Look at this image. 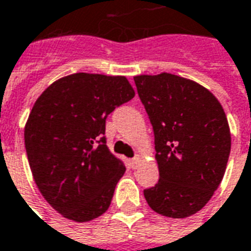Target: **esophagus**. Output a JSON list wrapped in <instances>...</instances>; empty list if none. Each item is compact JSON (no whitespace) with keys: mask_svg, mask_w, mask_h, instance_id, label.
<instances>
[{"mask_svg":"<svg viewBox=\"0 0 251 251\" xmlns=\"http://www.w3.org/2000/svg\"><path fill=\"white\" fill-rule=\"evenodd\" d=\"M139 162H140V158H139V156H135V158L129 160V167L136 168L139 166Z\"/></svg>","mask_w":251,"mask_h":251,"instance_id":"obj_1","label":"esophagus"}]
</instances>
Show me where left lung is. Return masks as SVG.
I'll return each instance as SVG.
<instances>
[{
	"instance_id": "obj_1",
	"label": "left lung",
	"mask_w": 251,
	"mask_h": 251,
	"mask_svg": "<svg viewBox=\"0 0 251 251\" xmlns=\"http://www.w3.org/2000/svg\"><path fill=\"white\" fill-rule=\"evenodd\" d=\"M155 136L159 180L144 190L148 206L168 218L198 213L221 184L231 135L218 99L171 73L133 77Z\"/></svg>"
}]
</instances>
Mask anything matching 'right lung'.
<instances>
[{
    "mask_svg": "<svg viewBox=\"0 0 251 251\" xmlns=\"http://www.w3.org/2000/svg\"><path fill=\"white\" fill-rule=\"evenodd\" d=\"M135 91L124 76L73 73L50 84L25 124V148L34 182L57 213L75 222L109 207L124 163L105 142V120Z\"/></svg>",
    "mask_w": 251,
    "mask_h": 251,
    "instance_id": "1",
    "label": "right lung"
}]
</instances>
